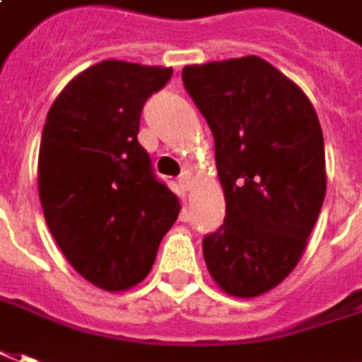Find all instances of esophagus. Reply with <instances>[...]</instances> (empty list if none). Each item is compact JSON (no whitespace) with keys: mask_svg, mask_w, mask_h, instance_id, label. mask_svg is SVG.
<instances>
[{"mask_svg":"<svg viewBox=\"0 0 362 362\" xmlns=\"http://www.w3.org/2000/svg\"><path fill=\"white\" fill-rule=\"evenodd\" d=\"M192 182H194V178H192V172L184 170L180 176H178V184H180L184 190H190Z\"/></svg>","mask_w":362,"mask_h":362,"instance_id":"34e87169","label":"esophagus"}]
</instances>
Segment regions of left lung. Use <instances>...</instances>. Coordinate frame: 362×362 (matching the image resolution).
Segmentation results:
<instances>
[{
    "label": "left lung",
    "mask_w": 362,
    "mask_h": 362,
    "mask_svg": "<svg viewBox=\"0 0 362 362\" xmlns=\"http://www.w3.org/2000/svg\"><path fill=\"white\" fill-rule=\"evenodd\" d=\"M214 134L226 218L202 242L214 281L235 297L279 285L303 255L325 200V144L311 100L264 59L182 69Z\"/></svg>",
    "instance_id": "left-lung-1"
}]
</instances>
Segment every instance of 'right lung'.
Listing matches in <instances>:
<instances>
[{"mask_svg":"<svg viewBox=\"0 0 362 362\" xmlns=\"http://www.w3.org/2000/svg\"><path fill=\"white\" fill-rule=\"evenodd\" d=\"M172 69L103 61L73 78L47 112L39 200L67 262L107 291L140 284L180 202L140 146L144 103Z\"/></svg>","mask_w":362,"mask_h":362,"instance_id":"right-lung-1","label":"right lung"}]
</instances>
